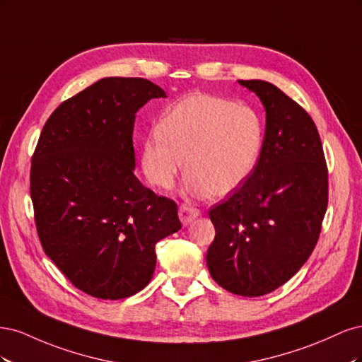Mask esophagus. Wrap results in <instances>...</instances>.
Here are the masks:
<instances>
[{
	"mask_svg": "<svg viewBox=\"0 0 362 362\" xmlns=\"http://www.w3.org/2000/svg\"><path fill=\"white\" fill-rule=\"evenodd\" d=\"M178 214H180V221L182 222V225H189L194 221L196 217L199 216V210H198V208H194L193 205L181 204Z\"/></svg>",
	"mask_w": 362,
	"mask_h": 362,
	"instance_id": "1",
	"label": "esophagus"
}]
</instances>
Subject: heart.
<instances>
[{
  "label": "heart",
  "instance_id": "b5f03b06",
  "mask_svg": "<svg viewBox=\"0 0 362 362\" xmlns=\"http://www.w3.org/2000/svg\"><path fill=\"white\" fill-rule=\"evenodd\" d=\"M158 139L141 149L146 178L169 190L185 161L187 192L216 198L235 192L254 172L262 148V120L255 108L221 96H185L164 115Z\"/></svg>",
  "mask_w": 362,
  "mask_h": 362
}]
</instances>
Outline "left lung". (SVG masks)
<instances>
[{
	"mask_svg": "<svg viewBox=\"0 0 362 362\" xmlns=\"http://www.w3.org/2000/svg\"><path fill=\"white\" fill-rule=\"evenodd\" d=\"M266 108V134L250 177L210 208L211 278L246 298L286 284L310 258L327 208V166L311 116L276 86L238 80Z\"/></svg>",
	"mask_w": 362,
	"mask_h": 362,
	"instance_id": "left-lung-1",
	"label": "left lung"
}]
</instances>
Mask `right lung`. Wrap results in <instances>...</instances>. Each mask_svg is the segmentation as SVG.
Listing matches in <instances>:
<instances>
[{"label":"right lung","mask_w":362,"mask_h":362,"mask_svg":"<svg viewBox=\"0 0 362 362\" xmlns=\"http://www.w3.org/2000/svg\"><path fill=\"white\" fill-rule=\"evenodd\" d=\"M166 98L145 78L110 76L62 103L31 158L30 193L45 254L74 286L117 300L145 288L178 206L134 175L136 113Z\"/></svg>","instance_id":"right-lung-1"}]
</instances>
